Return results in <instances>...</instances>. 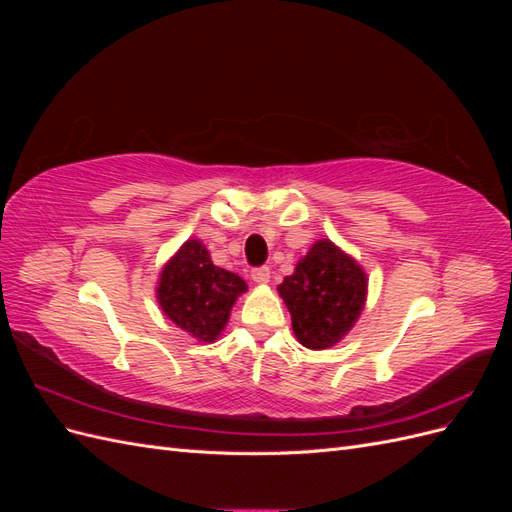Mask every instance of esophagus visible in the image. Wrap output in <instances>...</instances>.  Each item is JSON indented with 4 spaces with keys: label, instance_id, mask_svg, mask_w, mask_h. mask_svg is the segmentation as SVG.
Here are the masks:
<instances>
[{
    "label": "esophagus",
    "instance_id": "1",
    "mask_svg": "<svg viewBox=\"0 0 512 512\" xmlns=\"http://www.w3.org/2000/svg\"><path fill=\"white\" fill-rule=\"evenodd\" d=\"M252 280L256 284H267L271 280V269L269 267H256V269H252Z\"/></svg>",
    "mask_w": 512,
    "mask_h": 512
}]
</instances>
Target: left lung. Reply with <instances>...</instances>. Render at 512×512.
Wrapping results in <instances>:
<instances>
[{"label":"left lung","instance_id":"8db88e82","mask_svg":"<svg viewBox=\"0 0 512 512\" xmlns=\"http://www.w3.org/2000/svg\"><path fill=\"white\" fill-rule=\"evenodd\" d=\"M292 316L294 335L305 348L337 344L361 316L367 277L329 239L316 241L292 275L277 286Z\"/></svg>","mask_w":512,"mask_h":512}]
</instances>
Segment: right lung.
<instances>
[{
	"label": "right lung",
	"instance_id": "add662e5",
	"mask_svg": "<svg viewBox=\"0 0 512 512\" xmlns=\"http://www.w3.org/2000/svg\"><path fill=\"white\" fill-rule=\"evenodd\" d=\"M247 286L239 275L215 267L198 239H188L170 258L158 284V301L177 327L200 342H213Z\"/></svg>",
	"mask_w": 512,
	"mask_h": 512
}]
</instances>
